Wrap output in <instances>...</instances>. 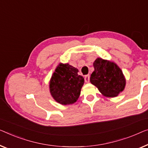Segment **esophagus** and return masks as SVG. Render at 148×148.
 I'll use <instances>...</instances> for the list:
<instances>
[{
	"instance_id": "esophagus-1",
	"label": "esophagus",
	"mask_w": 148,
	"mask_h": 148,
	"mask_svg": "<svg viewBox=\"0 0 148 148\" xmlns=\"http://www.w3.org/2000/svg\"><path fill=\"white\" fill-rule=\"evenodd\" d=\"M84 80L86 83H88L90 82V75H86L84 77Z\"/></svg>"
}]
</instances>
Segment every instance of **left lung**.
<instances>
[{"instance_id":"8db88e82","label":"left lung","mask_w":148,"mask_h":148,"mask_svg":"<svg viewBox=\"0 0 148 148\" xmlns=\"http://www.w3.org/2000/svg\"><path fill=\"white\" fill-rule=\"evenodd\" d=\"M94 68L90 82L96 86L103 95L115 97L123 91L125 80L122 70L115 63L98 58L94 61Z\"/></svg>"}]
</instances>
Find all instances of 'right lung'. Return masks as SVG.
I'll use <instances>...</instances> for the list:
<instances>
[{"mask_svg": "<svg viewBox=\"0 0 148 148\" xmlns=\"http://www.w3.org/2000/svg\"><path fill=\"white\" fill-rule=\"evenodd\" d=\"M78 72L77 68L68 64H60L55 70L50 80V90L57 102L67 105L78 100L84 83V79Z\"/></svg>", "mask_w": 148, "mask_h": 148, "instance_id": "right-lung-1", "label": "right lung"}]
</instances>
